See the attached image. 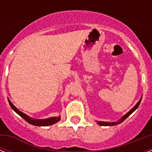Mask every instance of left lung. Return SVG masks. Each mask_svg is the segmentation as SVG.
Masks as SVG:
<instances>
[{
    "instance_id": "left-lung-1",
    "label": "left lung",
    "mask_w": 152,
    "mask_h": 152,
    "mask_svg": "<svg viewBox=\"0 0 152 152\" xmlns=\"http://www.w3.org/2000/svg\"><path fill=\"white\" fill-rule=\"evenodd\" d=\"M141 99H142V98L140 99L139 100V102H137V104H136V106L133 107V108L131 110H129V112H128L125 115H124L122 117V118H121L120 120L118 121V122H107V121H97V124L99 125H100V126H113V125H118V124H120V123H121L124 120H125L126 118L129 117V116L132 113H133L136 110H137V108H138V106H140V102H141Z\"/></svg>"
}]
</instances>
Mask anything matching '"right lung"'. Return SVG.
<instances>
[{"mask_svg":"<svg viewBox=\"0 0 152 152\" xmlns=\"http://www.w3.org/2000/svg\"><path fill=\"white\" fill-rule=\"evenodd\" d=\"M8 102H9V105L12 107L13 110L15 111V113H18L19 115L24 119L26 121L31 124V125H36V126H48V125H52L55 123L58 122L60 120H61V118H60V116L58 117H52V118H46V119H34V118H31L29 116H27V114H25L23 112L20 111L18 110L16 107H15L14 105H13L11 101L8 99Z\"/></svg>","mask_w":152,"mask_h":152,"instance_id":"obj_1","label":"right lung"}]
</instances>
